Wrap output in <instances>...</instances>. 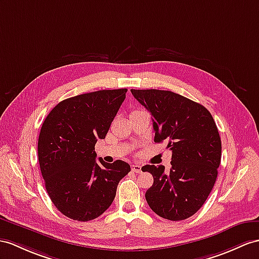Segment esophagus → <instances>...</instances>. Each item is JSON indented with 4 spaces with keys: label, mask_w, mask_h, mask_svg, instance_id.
I'll use <instances>...</instances> for the list:
<instances>
[{
    "label": "esophagus",
    "mask_w": 259,
    "mask_h": 259,
    "mask_svg": "<svg viewBox=\"0 0 259 259\" xmlns=\"http://www.w3.org/2000/svg\"><path fill=\"white\" fill-rule=\"evenodd\" d=\"M132 171L136 172V174H141L142 172V166H140V165H132Z\"/></svg>",
    "instance_id": "obj_1"
}]
</instances>
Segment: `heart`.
Wrapping results in <instances>:
<instances>
[{"label": "heart", "mask_w": 259, "mask_h": 259, "mask_svg": "<svg viewBox=\"0 0 259 259\" xmlns=\"http://www.w3.org/2000/svg\"><path fill=\"white\" fill-rule=\"evenodd\" d=\"M134 112H136V111H134Z\"/></svg>", "instance_id": "1"}]
</instances>
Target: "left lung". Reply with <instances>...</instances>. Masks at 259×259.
<instances>
[{
  "label": "left lung",
  "mask_w": 259,
  "mask_h": 259,
  "mask_svg": "<svg viewBox=\"0 0 259 259\" xmlns=\"http://www.w3.org/2000/svg\"><path fill=\"white\" fill-rule=\"evenodd\" d=\"M150 112L155 142H168L171 168L146 165L154 177L145 193L150 209L170 221L192 217L212 191L221 162V138L215 122L203 105L171 91L131 90Z\"/></svg>",
  "instance_id": "obj_1"
}]
</instances>
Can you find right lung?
I'll return each mask as SVG.
<instances>
[{"instance_id": "1", "label": "right lung", "mask_w": 259, "mask_h": 259, "mask_svg": "<svg viewBox=\"0 0 259 259\" xmlns=\"http://www.w3.org/2000/svg\"><path fill=\"white\" fill-rule=\"evenodd\" d=\"M127 89L100 90L61 101L42 123L40 171L50 200L64 215L87 222L104 213L115 198L127 162H97L94 146L105 135Z\"/></svg>"}]
</instances>
